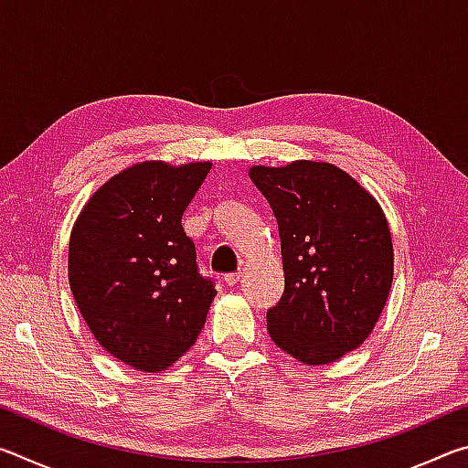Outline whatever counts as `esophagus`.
Masks as SVG:
<instances>
[{"mask_svg": "<svg viewBox=\"0 0 468 468\" xmlns=\"http://www.w3.org/2000/svg\"><path fill=\"white\" fill-rule=\"evenodd\" d=\"M241 276H243L241 272H231V274L225 276V282L229 284V287H235V284L241 281Z\"/></svg>", "mask_w": 468, "mask_h": 468, "instance_id": "34e87169", "label": "esophagus"}]
</instances>
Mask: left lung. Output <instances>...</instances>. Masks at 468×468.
<instances>
[{
  "mask_svg": "<svg viewBox=\"0 0 468 468\" xmlns=\"http://www.w3.org/2000/svg\"><path fill=\"white\" fill-rule=\"evenodd\" d=\"M279 223L284 291L266 314L276 346L307 366L357 348L392 287V237L379 204L330 163L250 169Z\"/></svg>",
  "mask_w": 468,
  "mask_h": 468,
  "instance_id": "1",
  "label": "left lung"
}]
</instances>
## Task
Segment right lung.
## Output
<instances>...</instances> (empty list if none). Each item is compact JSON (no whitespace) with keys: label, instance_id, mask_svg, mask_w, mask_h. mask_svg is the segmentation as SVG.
Here are the masks:
<instances>
[{"label":"right lung","instance_id":"add662e5","mask_svg":"<svg viewBox=\"0 0 468 468\" xmlns=\"http://www.w3.org/2000/svg\"><path fill=\"white\" fill-rule=\"evenodd\" d=\"M208 171L133 165L94 192L69 235V289L84 322L115 359L150 374L196 343L217 295L181 227Z\"/></svg>","mask_w":468,"mask_h":468}]
</instances>
